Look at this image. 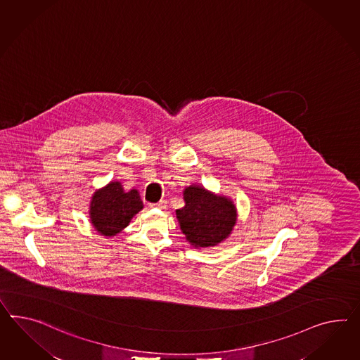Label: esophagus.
Returning <instances> with one entry per match:
<instances>
[{
	"mask_svg": "<svg viewBox=\"0 0 360 360\" xmlns=\"http://www.w3.org/2000/svg\"><path fill=\"white\" fill-rule=\"evenodd\" d=\"M151 207H158V209H166L167 201L166 200H160L159 202L151 203Z\"/></svg>",
	"mask_w": 360,
	"mask_h": 360,
	"instance_id": "1",
	"label": "esophagus"
}]
</instances>
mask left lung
Segmentation results:
<instances>
[{"label": "left lung", "mask_w": 360, "mask_h": 360, "mask_svg": "<svg viewBox=\"0 0 360 360\" xmlns=\"http://www.w3.org/2000/svg\"><path fill=\"white\" fill-rule=\"evenodd\" d=\"M183 194L185 206L176 210V218L194 248L215 247L230 236L238 212L229 197L212 193L200 185L186 186Z\"/></svg>", "instance_id": "left-lung-1"}]
</instances>
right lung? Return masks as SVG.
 Masks as SVG:
<instances>
[{
	"instance_id": "add662e5",
	"label": "right lung",
	"mask_w": 360,
	"mask_h": 360,
	"mask_svg": "<svg viewBox=\"0 0 360 360\" xmlns=\"http://www.w3.org/2000/svg\"><path fill=\"white\" fill-rule=\"evenodd\" d=\"M142 209L143 203L137 189L125 192L120 181H111L91 197L90 221L103 236H115Z\"/></svg>"
}]
</instances>
